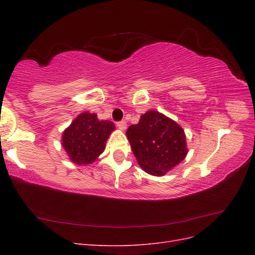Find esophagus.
<instances>
[{"instance_id":"34e87169","label":"esophagus","mask_w":255,"mask_h":255,"mask_svg":"<svg viewBox=\"0 0 255 255\" xmlns=\"http://www.w3.org/2000/svg\"><path fill=\"white\" fill-rule=\"evenodd\" d=\"M117 127H118L119 129L125 130L127 128V122L126 121H119V122H117Z\"/></svg>"}]
</instances>
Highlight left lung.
I'll return each mask as SVG.
<instances>
[{"label": "left lung", "mask_w": 255, "mask_h": 255, "mask_svg": "<svg viewBox=\"0 0 255 255\" xmlns=\"http://www.w3.org/2000/svg\"><path fill=\"white\" fill-rule=\"evenodd\" d=\"M127 136L138 164L151 175H164L187 155L184 129L156 111L143 114Z\"/></svg>", "instance_id": "left-lung-1"}]
</instances>
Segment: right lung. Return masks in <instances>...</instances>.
<instances>
[{
  "instance_id": "right-lung-1",
  "label": "right lung",
  "mask_w": 255,
  "mask_h": 255,
  "mask_svg": "<svg viewBox=\"0 0 255 255\" xmlns=\"http://www.w3.org/2000/svg\"><path fill=\"white\" fill-rule=\"evenodd\" d=\"M115 128L112 121L99 120L96 114L85 112L64 130L61 141L72 163L89 165L104 151L107 138Z\"/></svg>"
}]
</instances>
